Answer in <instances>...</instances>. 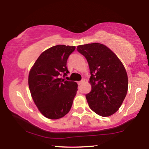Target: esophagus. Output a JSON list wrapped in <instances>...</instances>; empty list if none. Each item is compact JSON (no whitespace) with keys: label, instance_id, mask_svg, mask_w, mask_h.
Here are the masks:
<instances>
[{"label":"esophagus","instance_id":"obj_1","mask_svg":"<svg viewBox=\"0 0 149 149\" xmlns=\"http://www.w3.org/2000/svg\"><path fill=\"white\" fill-rule=\"evenodd\" d=\"M85 82V79H82L81 81H79V82H77V84H78V85H81V84H84V83Z\"/></svg>","mask_w":149,"mask_h":149}]
</instances>
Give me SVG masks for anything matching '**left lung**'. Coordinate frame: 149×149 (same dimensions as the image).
Here are the masks:
<instances>
[{
  "mask_svg": "<svg viewBox=\"0 0 149 149\" xmlns=\"http://www.w3.org/2000/svg\"><path fill=\"white\" fill-rule=\"evenodd\" d=\"M77 50L87 59L91 75V91L85 95L90 108L100 116L114 114L127 92V75L122 62L109 48L98 42L79 45Z\"/></svg>",
  "mask_w": 149,
  "mask_h": 149,
  "instance_id": "8db88e82",
  "label": "left lung"
}]
</instances>
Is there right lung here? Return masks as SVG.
Returning <instances> with one entry per match:
<instances>
[{
	"instance_id": "right-lung-1",
	"label": "right lung",
	"mask_w": 149,
	"mask_h": 149,
	"mask_svg": "<svg viewBox=\"0 0 149 149\" xmlns=\"http://www.w3.org/2000/svg\"><path fill=\"white\" fill-rule=\"evenodd\" d=\"M75 46L59 45L45 50L30 70L28 84L32 99L41 114L56 120L69 112L77 91L76 82L61 76L69 73L66 63Z\"/></svg>"
}]
</instances>
